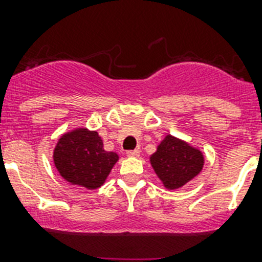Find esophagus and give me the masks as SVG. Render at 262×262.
<instances>
[{
  "label": "esophagus",
  "mask_w": 262,
  "mask_h": 262,
  "mask_svg": "<svg viewBox=\"0 0 262 262\" xmlns=\"http://www.w3.org/2000/svg\"><path fill=\"white\" fill-rule=\"evenodd\" d=\"M140 155L139 149H134V151H127V156L128 157H138Z\"/></svg>",
  "instance_id": "obj_1"
}]
</instances>
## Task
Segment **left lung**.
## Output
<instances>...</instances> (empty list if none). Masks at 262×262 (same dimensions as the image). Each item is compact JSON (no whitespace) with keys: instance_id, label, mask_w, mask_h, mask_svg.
Segmentation results:
<instances>
[{"instance_id":"left-lung-1","label":"left lung","mask_w":262,"mask_h":262,"mask_svg":"<svg viewBox=\"0 0 262 262\" xmlns=\"http://www.w3.org/2000/svg\"><path fill=\"white\" fill-rule=\"evenodd\" d=\"M151 165L169 190L180 189L200 174L205 164L203 154L189 143L166 135L152 155Z\"/></svg>"}]
</instances>
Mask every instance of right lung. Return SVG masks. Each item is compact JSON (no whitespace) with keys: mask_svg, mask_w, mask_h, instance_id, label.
Returning <instances> with one entry per match:
<instances>
[{"mask_svg":"<svg viewBox=\"0 0 262 262\" xmlns=\"http://www.w3.org/2000/svg\"><path fill=\"white\" fill-rule=\"evenodd\" d=\"M119 156L103 149L97 131L76 128L64 134L53 149V163L66 181L94 190L105 184Z\"/></svg>","mask_w":262,"mask_h":262,"instance_id":"right-lung-1","label":"right lung"}]
</instances>
